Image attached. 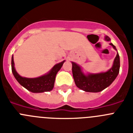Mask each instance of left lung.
<instances>
[{
	"label": "left lung",
	"instance_id": "left-lung-1",
	"mask_svg": "<svg viewBox=\"0 0 133 133\" xmlns=\"http://www.w3.org/2000/svg\"><path fill=\"white\" fill-rule=\"evenodd\" d=\"M105 41H110V38L108 36H105ZM116 50L117 49L112 43H110ZM72 71L75 84L78 88L85 92H98L106 89L118 76L120 69V58L118 53L114 60L112 67L104 72L100 73H89L85 75L83 72L82 69L77 63L72 62Z\"/></svg>",
	"mask_w": 133,
	"mask_h": 133
}]
</instances>
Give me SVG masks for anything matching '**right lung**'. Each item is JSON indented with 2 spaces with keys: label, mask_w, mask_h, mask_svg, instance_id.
<instances>
[{
  "label": "right lung",
  "mask_w": 133,
  "mask_h": 133,
  "mask_svg": "<svg viewBox=\"0 0 133 133\" xmlns=\"http://www.w3.org/2000/svg\"><path fill=\"white\" fill-rule=\"evenodd\" d=\"M64 61H65L55 64L47 74H45L41 77L37 78H26L21 77L16 71L12 55L11 61L12 72L19 84L30 92L34 93L49 92L53 89L56 74L61 69Z\"/></svg>",
  "instance_id": "add662e5"
}]
</instances>
